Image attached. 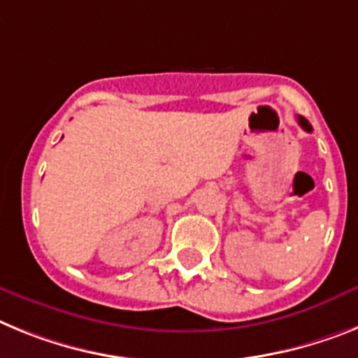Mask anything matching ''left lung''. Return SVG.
Listing matches in <instances>:
<instances>
[{"label":"left lung","instance_id":"obj_1","mask_svg":"<svg viewBox=\"0 0 358 358\" xmlns=\"http://www.w3.org/2000/svg\"><path fill=\"white\" fill-rule=\"evenodd\" d=\"M297 122H299V126L303 127L304 131L312 133V126H310V122L306 119H304V117H299V119H297Z\"/></svg>","mask_w":358,"mask_h":358}]
</instances>
